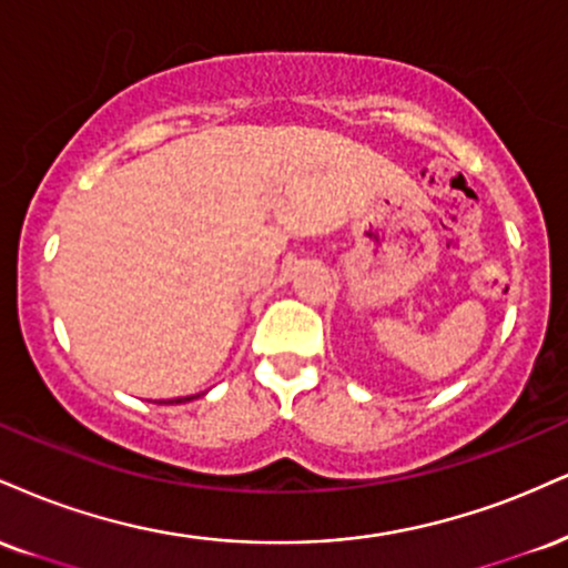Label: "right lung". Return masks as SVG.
Returning a JSON list of instances; mask_svg holds the SVG:
<instances>
[{
  "instance_id": "obj_1",
  "label": "right lung",
  "mask_w": 568,
  "mask_h": 568,
  "mask_svg": "<svg viewBox=\"0 0 568 568\" xmlns=\"http://www.w3.org/2000/svg\"><path fill=\"white\" fill-rule=\"evenodd\" d=\"M190 399H195V396H180V399H172L174 405H182V402H190Z\"/></svg>"
}]
</instances>
